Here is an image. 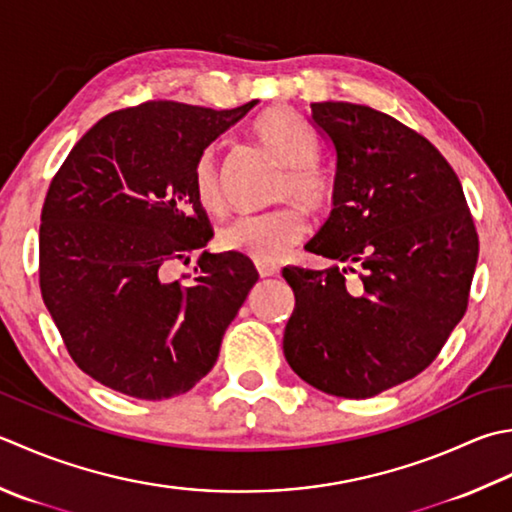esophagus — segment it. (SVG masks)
Segmentation results:
<instances>
[{"instance_id":"esophagus-1","label":"esophagus","mask_w":512,"mask_h":512,"mask_svg":"<svg viewBox=\"0 0 512 512\" xmlns=\"http://www.w3.org/2000/svg\"><path fill=\"white\" fill-rule=\"evenodd\" d=\"M257 273L262 277H273L279 273V266L273 262H257Z\"/></svg>"}]
</instances>
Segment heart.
Listing matches in <instances>:
<instances>
[{
  "label": "heart",
  "mask_w": 512,
  "mask_h": 512,
  "mask_svg": "<svg viewBox=\"0 0 512 512\" xmlns=\"http://www.w3.org/2000/svg\"><path fill=\"white\" fill-rule=\"evenodd\" d=\"M253 135L270 155L282 162L277 197L295 199L304 208L319 213L333 199V186L317 168V137L295 110L275 106L253 124ZM193 190L197 202L210 213L224 210V177L215 148L199 153L193 164ZM308 224L297 206H282L262 215H239L222 226L217 244L233 253H244L255 262H279L306 235Z\"/></svg>",
  "instance_id": "1"
}]
</instances>
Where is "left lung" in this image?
I'll return each mask as SVG.
<instances>
[{
  "instance_id": "8db88e82",
  "label": "left lung",
  "mask_w": 512,
  "mask_h": 512,
  "mask_svg": "<svg viewBox=\"0 0 512 512\" xmlns=\"http://www.w3.org/2000/svg\"><path fill=\"white\" fill-rule=\"evenodd\" d=\"M335 155L333 213L306 250L333 266L284 268L295 310L290 368L322 393L366 399L433 364L468 306L479 242L455 170L375 108L310 104Z\"/></svg>"
}]
</instances>
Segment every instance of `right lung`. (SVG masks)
Masks as SVG:
<instances>
[{
  "label": "right lung",
  "mask_w": 512,
  "mask_h": 512,
  "mask_svg": "<svg viewBox=\"0 0 512 512\" xmlns=\"http://www.w3.org/2000/svg\"><path fill=\"white\" fill-rule=\"evenodd\" d=\"M257 106L146 102L110 113L70 150L39 226V286L73 362L135 399L182 395L210 373L259 279L242 253L203 250L190 285L165 270L213 237L193 164Z\"/></svg>",
  "instance_id": "obj_1"
}]
</instances>
